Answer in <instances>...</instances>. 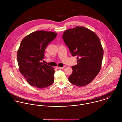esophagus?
Returning a JSON list of instances; mask_svg holds the SVG:
<instances>
[{
  "label": "esophagus",
  "instance_id": "34e87169",
  "mask_svg": "<svg viewBox=\"0 0 122 122\" xmlns=\"http://www.w3.org/2000/svg\"><path fill=\"white\" fill-rule=\"evenodd\" d=\"M65 67V66H64V67H57L56 68H57V69H58V70H61V69H64Z\"/></svg>",
  "mask_w": 122,
  "mask_h": 122
}]
</instances>
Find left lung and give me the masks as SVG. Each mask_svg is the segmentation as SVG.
Listing matches in <instances>:
<instances>
[{
	"label": "left lung",
	"mask_w": 122,
	"mask_h": 122,
	"mask_svg": "<svg viewBox=\"0 0 122 122\" xmlns=\"http://www.w3.org/2000/svg\"><path fill=\"white\" fill-rule=\"evenodd\" d=\"M62 39L77 59V64L71 67L69 81L80 87L90 83L101 68L103 51L99 38L91 30L77 26L64 31Z\"/></svg>",
	"instance_id": "obj_1"
}]
</instances>
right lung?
<instances>
[{"mask_svg":"<svg viewBox=\"0 0 122 122\" xmlns=\"http://www.w3.org/2000/svg\"><path fill=\"white\" fill-rule=\"evenodd\" d=\"M57 35L51 31H36L26 36L21 42L17 55L20 71L32 86L43 88L54 82V68L41 61L44 58L48 44Z\"/></svg>","mask_w":122,"mask_h":122,"instance_id":"obj_1","label":"right lung"}]
</instances>
